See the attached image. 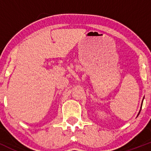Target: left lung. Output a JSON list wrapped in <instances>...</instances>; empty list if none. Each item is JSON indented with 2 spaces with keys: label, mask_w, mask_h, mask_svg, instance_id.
I'll return each instance as SVG.
<instances>
[{
  "label": "left lung",
  "mask_w": 151,
  "mask_h": 151,
  "mask_svg": "<svg viewBox=\"0 0 151 151\" xmlns=\"http://www.w3.org/2000/svg\"><path fill=\"white\" fill-rule=\"evenodd\" d=\"M143 99H144V97H143V101H142V104H141V109H140V111H139V112H138V115H137V116H138L139 115L140 112H141V108H142V105H143Z\"/></svg>",
  "instance_id": "1"
}]
</instances>
